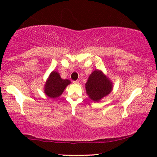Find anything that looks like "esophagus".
Returning <instances> with one entry per match:
<instances>
[{"instance_id":"34e87169","label":"esophagus","mask_w":157,"mask_h":157,"mask_svg":"<svg viewBox=\"0 0 157 157\" xmlns=\"http://www.w3.org/2000/svg\"><path fill=\"white\" fill-rule=\"evenodd\" d=\"M73 83H74V84H78V83H79V81H74V82H73Z\"/></svg>"}]
</instances>
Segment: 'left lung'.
<instances>
[{"label": "left lung", "instance_id": "8db88e82", "mask_svg": "<svg viewBox=\"0 0 157 157\" xmlns=\"http://www.w3.org/2000/svg\"><path fill=\"white\" fill-rule=\"evenodd\" d=\"M86 90L92 101H98L111 91L112 83L101 71L96 70L90 75L86 83Z\"/></svg>", "mask_w": 157, "mask_h": 157}]
</instances>
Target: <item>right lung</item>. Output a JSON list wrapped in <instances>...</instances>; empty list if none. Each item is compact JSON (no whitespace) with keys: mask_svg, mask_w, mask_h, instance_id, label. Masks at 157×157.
I'll use <instances>...</instances> for the list:
<instances>
[{"mask_svg":"<svg viewBox=\"0 0 157 157\" xmlns=\"http://www.w3.org/2000/svg\"><path fill=\"white\" fill-rule=\"evenodd\" d=\"M70 83L68 79H62L59 73L51 72L45 85V94L50 98L59 97Z\"/></svg>","mask_w":157,"mask_h":157,"instance_id":"add662e5","label":"right lung"}]
</instances>
